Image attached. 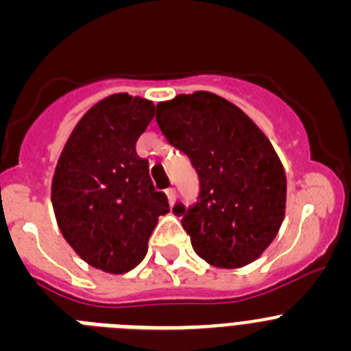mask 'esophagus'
Here are the masks:
<instances>
[{"label":"esophagus","mask_w":351,"mask_h":351,"mask_svg":"<svg viewBox=\"0 0 351 351\" xmlns=\"http://www.w3.org/2000/svg\"><path fill=\"white\" fill-rule=\"evenodd\" d=\"M167 198H169V204L170 206H172L173 202H176V188H172V186H170V188H167Z\"/></svg>","instance_id":"1"}]
</instances>
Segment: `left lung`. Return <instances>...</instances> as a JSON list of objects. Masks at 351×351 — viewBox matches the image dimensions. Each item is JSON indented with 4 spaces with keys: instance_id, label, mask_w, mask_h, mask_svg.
<instances>
[{
    "instance_id": "obj_1",
    "label": "left lung",
    "mask_w": 351,
    "mask_h": 351,
    "mask_svg": "<svg viewBox=\"0 0 351 351\" xmlns=\"http://www.w3.org/2000/svg\"><path fill=\"white\" fill-rule=\"evenodd\" d=\"M156 123L198 176L197 202L172 209L195 253L223 269L258 258L287 204V176L269 138L241 108L207 91L158 104Z\"/></svg>"
}]
</instances>
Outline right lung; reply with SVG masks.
Wrapping results in <instances>:
<instances>
[{"instance_id": "right-lung-1", "label": "right lung", "mask_w": 351, "mask_h": 351, "mask_svg": "<svg viewBox=\"0 0 351 351\" xmlns=\"http://www.w3.org/2000/svg\"><path fill=\"white\" fill-rule=\"evenodd\" d=\"M153 117V101L128 93L107 96L80 117L52 178L63 237L80 258L110 274L137 267L158 216L169 213L147 160L135 151Z\"/></svg>"}]
</instances>
